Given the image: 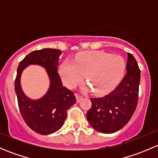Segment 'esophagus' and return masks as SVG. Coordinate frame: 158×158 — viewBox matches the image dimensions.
Returning <instances> with one entry per match:
<instances>
[{
    "instance_id": "1",
    "label": "esophagus",
    "mask_w": 158,
    "mask_h": 158,
    "mask_svg": "<svg viewBox=\"0 0 158 158\" xmlns=\"http://www.w3.org/2000/svg\"><path fill=\"white\" fill-rule=\"evenodd\" d=\"M76 101H77V102H79L81 101V99L83 98V96L79 95V94H76Z\"/></svg>"
}]
</instances>
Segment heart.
Returning <instances> with one entry per match:
<instances>
[{"label": "heart", "instance_id": "heart-1", "mask_svg": "<svg viewBox=\"0 0 158 158\" xmlns=\"http://www.w3.org/2000/svg\"><path fill=\"white\" fill-rule=\"evenodd\" d=\"M125 69V62L121 56L98 51L80 54L74 61L64 60L60 66V74L69 88L77 85L85 75V80L96 93L105 94L118 83ZM89 86L83 85L82 89H88Z\"/></svg>", "mask_w": 158, "mask_h": 158}]
</instances>
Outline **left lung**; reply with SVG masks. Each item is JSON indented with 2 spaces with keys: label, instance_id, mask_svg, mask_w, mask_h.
I'll use <instances>...</instances> for the list:
<instances>
[{
  "label": "left lung",
  "instance_id": "obj_1",
  "mask_svg": "<svg viewBox=\"0 0 158 158\" xmlns=\"http://www.w3.org/2000/svg\"><path fill=\"white\" fill-rule=\"evenodd\" d=\"M127 73L111 92L102 98H91L87 120L95 130L111 134L122 129L133 115L138 99L141 72L133 55L128 53Z\"/></svg>",
  "mask_w": 158,
  "mask_h": 158
}]
</instances>
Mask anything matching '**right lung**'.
Returning <instances> with one entry per match:
<instances>
[{
	"label": "right lung",
	"mask_w": 158,
	"mask_h": 158,
	"mask_svg": "<svg viewBox=\"0 0 158 158\" xmlns=\"http://www.w3.org/2000/svg\"><path fill=\"white\" fill-rule=\"evenodd\" d=\"M60 49L45 48L28 54L19 64L15 80V92L19 109L27 125L40 135H50L62 128L67 110L76 103L73 92L64 87L58 73ZM30 64L44 68L50 79L47 93L38 100L27 97L21 87V75Z\"/></svg>",
	"instance_id": "1"
}]
</instances>
